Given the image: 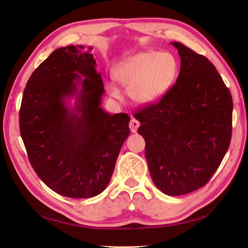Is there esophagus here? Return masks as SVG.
<instances>
[{"mask_svg":"<svg viewBox=\"0 0 248 248\" xmlns=\"http://www.w3.org/2000/svg\"><path fill=\"white\" fill-rule=\"evenodd\" d=\"M129 128H131L132 133H136L138 131V127L140 126V123L139 121H137L135 117H133V119L131 120V122H129V124H128Z\"/></svg>","mask_w":248,"mask_h":248,"instance_id":"obj_1","label":"esophagus"}]
</instances>
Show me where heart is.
I'll return each instance as SVG.
<instances>
[{
  "mask_svg": "<svg viewBox=\"0 0 248 248\" xmlns=\"http://www.w3.org/2000/svg\"><path fill=\"white\" fill-rule=\"evenodd\" d=\"M178 63L169 53L144 51L125 58L113 70L115 79L131 90L132 97L140 103H153L162 98L173 85ZM108 93L119 97L121 91L114 82L108 84Z\"/></svg>",
  "mask_w": 248,
  "mask_h": 248,
  "instance_id": "b5f03b06",
  "label": "heart"
}]
</instances>
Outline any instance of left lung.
<instances>
[{
    "instance_id": "left-lung-1",
    "label": "left lung",
    "mask_w": 248,
    "mask_h": 248,
    "mask_svg": "<svg viewBox=\"0 0 248 248\" xmlns=\"http://www.w3.org/2000/svg\"><path fill=\"white\" fill-rule=\"evenodd\" d=\"M181 58L176 83L157 103L136 111L151 177L169 196L208 183L229 148L233 102L214 65L172 42Z\"/></svg>"
}]
</instances>
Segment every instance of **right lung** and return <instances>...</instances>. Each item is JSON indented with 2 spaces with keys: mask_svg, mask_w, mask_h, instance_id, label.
Returning a JSON list of instances; mask_svg holds the SVG:
<instances>
[{
  "mask_svg": "<svg viewBox=\"0 0 248 248\" xmlns=\"http://www.w3.org/2000/svg\"><path fill=\"white\" fill-rule=\"evenodd\" d=\"M83 49L69 45L52 52L30 76L19 113L34 171L51 190L69 198H91L107 188L131 133L126 113L111 115L100 108L101 74L93 48Z\"/></svg>",
  "mask_w": 248,
  "mask_h": 248,
  "instance_id": "right-lung-1",
  "label": "right lung"
}]
</instances>
